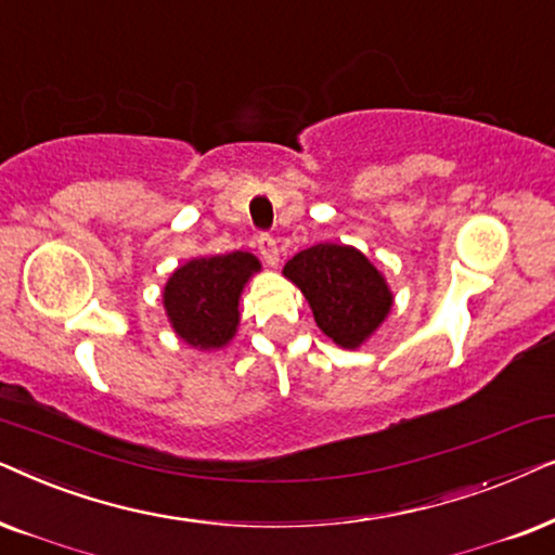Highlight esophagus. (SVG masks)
Returning a JSON list of instances; mask_svg holds the SVG:
<instances>
[{"mask_svg": "<svg viewBox=\"0 0 555 555\" xmlns=\"http://www.w3.org/2000/svg\"><path fill=\"white\" fill-rule=\"evenodd\" d=\"M258 254L263 256V261L269 266H276L279 263V248H276V241L271 238L269 233H261L258 235Z\"/></svg>", "mask_w": 555, "mask_h": 555, "instance_id": "1", "label": "esophagus"}]
</instances>
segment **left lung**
I'll return each instance as SVG.
<instances>
[{"label": "left lung", "instance_id": "left-lung-1", "mask_svg": "<svg viewBox=\"0 0 555 555\" xmlns=\"http://www.w3.org/2000/svg\"><path fill=\"white\" fill-rule=\"evenodd\" d=\"M284 276L305 294L324 335L350 350L380 327L393 305L380 271L350 246L317 243L284 266Z\"/></svg>", "mask_w": 555, "mask_h": 555}]
</instances>
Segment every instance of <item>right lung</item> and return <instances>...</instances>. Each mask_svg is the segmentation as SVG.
<instances>
[{"mask_svg": "<svg viewBox=\"0 0 555 555\" xmlns=\"http://www.w3.org/2000/svg\"><path fill=\"white\" fill-rule=\"evenodd\" d=\"M258 269V258L243 250L180 266L165 286V309L177 335L201 350L223 347L238 327L243 284Z\"/></svg>", "mask_w": 555, "mask_h": 555, "instance_id": "obj_1", "label": "right lung"}]
</instances>
